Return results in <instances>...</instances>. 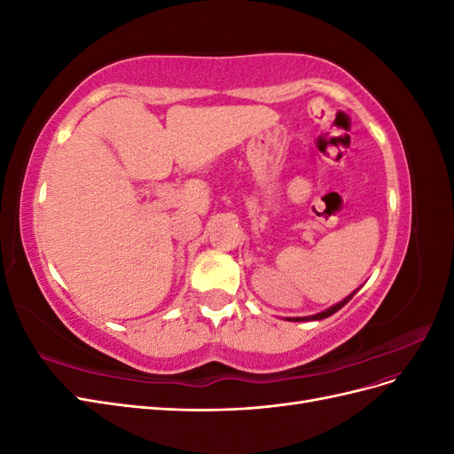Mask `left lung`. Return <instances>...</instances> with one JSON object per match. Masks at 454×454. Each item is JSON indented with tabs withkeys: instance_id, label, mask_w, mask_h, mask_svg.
<instances>
[{
	"instance_id": "8db88e82",
	"label": "left lung",
	"mask_w": 454,
	"mask_h": 454,
	"mask_svg": "<svg viewBox=\"0 0 454 454\" xmlns=\"http://www.w3.org/2000/svg\"><path fill=\"white\" fill-rule=\"evenodd\" d=\"M356 295V292L354 294H350L347 299H342L340 303H337L335 307H332V309H327V310H324V312H320V314H314V316H307V318H290V320H295V322H303V320H322V318H327V316H332V314H335L339 309H342L345 307L348 301L352 299Z\"/></svg>"
}]
</instances>
